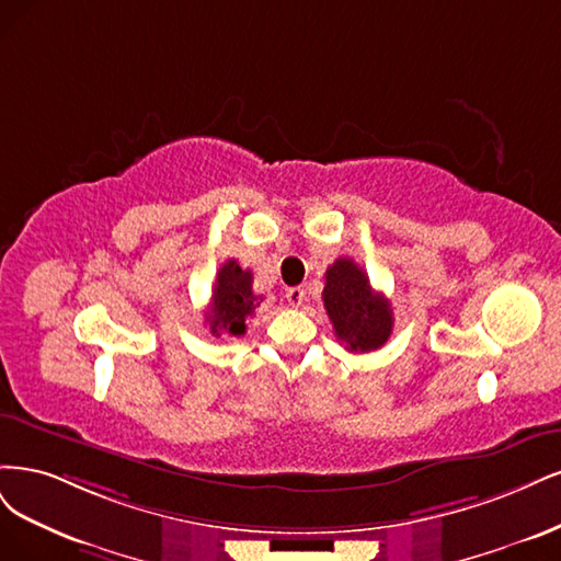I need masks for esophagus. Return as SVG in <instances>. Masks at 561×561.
I'll list each match as a JSON object with an SVG mask.
<instances>
[{"label":"esophagus","instance_id":"obj_1","mask_svg":"<svg viewBox=\"0 0 561 561\" xmlns=\"http://www.w3.org/2000/svg\"><path fill=\"white\" fill-rule=\"evenodd\" d=\"M286 300H288V305H291V307H300L302 300H305V288L302 286H291L286 291Z\"/></svg>","mask_w":561,"mask_h":561}]
</instances>
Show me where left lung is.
Wrapping results in <instances>:
<instances>
[{
  "label": "left lung",
  "instance_id": "8db88e82",
  "mask_svg": "<svg viewBox=\"0 0 561 561\" xmlns=\"http://www.w3.org/2000/svg\"><path fill=\"white\" fill-rule=\"evenodd\" d=\"M323 307L337 340L350 352H375L385 345L393 329L389 300L370 286L364 267L352 259H337L327 270Z\"/></svg>",
  "mask_w": 561,
  "mask_h": 561
}]
</instances>
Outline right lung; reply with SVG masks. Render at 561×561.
I'll use <instances>...</instances> for the list:
<instances>
[{"mask_svg": "<svg viewBox=\"0 0 561 561\" xmlns=\"http://www.w3.org/2000/svg\"><path fill=\"white\" fill-rule=\"evenodd\" d=\"M263 296L254 294V275L238 261H226L216 275L207 321L211 335L240 337L247 333V317H254Z\"/></svg>", "mask_w": 561, "mask_h": 561, "instance_id": "right-lung-1", "label": "right lung"}]
</instances>
